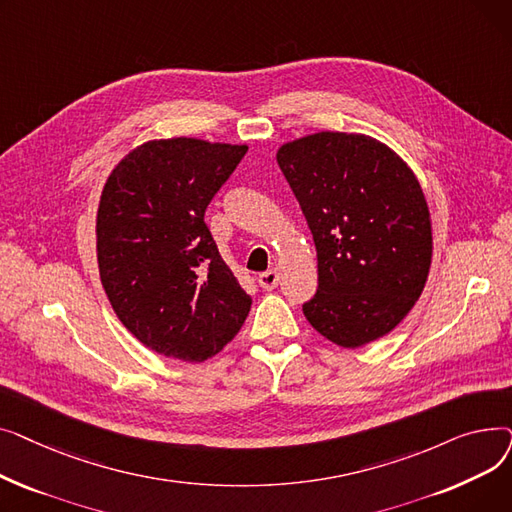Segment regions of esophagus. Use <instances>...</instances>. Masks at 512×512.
<instances>
[{"label": "esophagus", "mask_w": 512, "mask_h": 512, "mask_svg": "<svg viewBox=\"0 0 512 512\" xmlns=\"http://www.w3.org/2000/svg\"><path fill=\"white\" fill-rule=\"evenodd\" d=\"M259 286L261 288H265V290H274L276 286H278V282H280V274L276 272V270H270V272H263V274H259Z\"/></svg>", "instance_id": "obj_1"}]
</instances>
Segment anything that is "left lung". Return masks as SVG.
<instances>
[{
	"instance_id": "obj_1",
	"label": "left lung",
	"mask_w": 512,
	"mask_h": 512,
	"mask_svg": "<svg viewBox=\"0 0 512 512\" xmlns=\"http://www.w3.org/2000/svg\"><path fill=\"white\" fill-rule=\"evenodd\" d=\"M278 166L317 249V292L303 303L309 324L344 348L388 334L419 299L432 261L415 174L386 145L346 132L288 143Z\"/></svg>"
}]
</instances>
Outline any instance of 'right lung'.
Segmentation results:
<instances>
[{"instance_id":"obj_1","label":"right lung","mask_w":512,"mask_h":512,"mask_svg":"<svg viewBox=\"0 0 512 512\" xmlns=\"http://www.w3.org/2000/svg\"><path fill=\"white\" fill-rule=\"evenodd\" d=\"M245 145L151 141L107 178L97 213L101 284L122 324L159 355L220 353L251 311L205 224Z\"/></svg>"}]
</instances>
